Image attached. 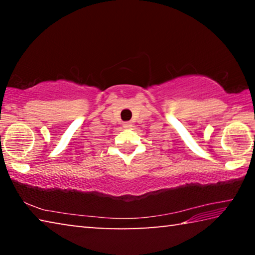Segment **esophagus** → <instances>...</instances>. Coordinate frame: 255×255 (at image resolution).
Masks as SVG:
<instances>
[{"instance_id":"34e87169","label":"esophagus","mask_w":255,"mask_h":255,"mask_svg":"<svg viewBox=\"0 0 255 255\" xmlns=\"http://www.w3.org/2000/svg\"><path fill=\"white\" fill-rule=\"evenodd\" d=\"M124 127L125 128H130L131 127V124L130 123H124Z\"/></svg>"}]
</instances>
